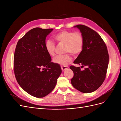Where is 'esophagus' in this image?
<instances>
[{
	"label": "esophagus",
	"mask_w": 121,
	"mask_h": 121,
	"mask_svg": "<svg viewBox=\"0 0 121 121\" xmlns=\"http://www.w3.org/2000/svg\"><path fill=\"white\" fill-rule=\"evenodd\" d=\"M68 68V67L67 66H64V65H61V69H62V71H65V69H66Z\"/></svg>",
	"instance_id": "1"
}]
</instances>
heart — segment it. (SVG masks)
<instances>
[{
	"mask_svg": "<svg viewBox=\"0 0 121 121\" xmlns=\"http://www.w3.org/2000/svg\"><path fill=\"white\" fill-rule=\"evenodd\" d=\"M53 37L57 43L65 45V52H69L55 57L53 59L54 63L65 66L72 60L71 55L69 53L76 56L82 52L84 45V38L82 33L79 31L63 30L55 34ZM55 48L56 45L52 40L51 39L46 40L45 42V48L49 55L54 56Z\"/></svg>",
	"mask_w": 121,
	"mask_h": 121,
	"instance_id": "obj_1",
	"label": "heart"
}]
</instances>
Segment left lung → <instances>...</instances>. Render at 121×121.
<instances>
[{"label":"left lung","instance_id":"left-lung-1","mask_svg":"<svg viewBox=\"0 0 121 121\" xmlns=\"http://www.w3.org/2000/svg\"><path fill=\"white\" fill-rule=\"evenodd\" d=\"M75 27L82 33L84 45L74 63L86 68L81 70L80 67L71 65L69 68L74 72L71 83L80 92H92L102 85L107 75L109 60L107 47L101 36L93 29L83 25Z\"/></svg>","mask_w":121,"mask_h":121}]
</instances>
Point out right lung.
<instances>
[{
  "instance_id": "1",
  "label": "right lung",
  "mask_w": 121,
  "mask_h": 121,
  "mask_svg": "<svg viewBox=\"0 0 121 121\" xmlns=\"http://www.w3.org/2000/svg\"><path fill=\"white\" fill-rule=\"evenodd\" d=\"M53 29L35 28L18 41L13 56L17 83L31 95L43 97L54 88L61 73L60 65L51 62L45 48L46 36Z\"/></svg>"
}]
</instances>
